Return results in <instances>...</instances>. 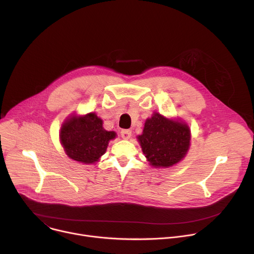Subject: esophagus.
I'll use <instances>...</instances> for the list:
<instances>
[{
	"label": "esophagus",
	"instance_id": "esophagus-1",
	"mask_svg": "<svg viewBox=\"0 0 254 254\" xmlns=\"http://www.w3.org/2000/svg\"><path fill=\"white\" fill-rule=\"evenodd\" d=\"M121 135L125 139H128L131 136V130L129 129H122L121 130Z\"/></svg>",
	"mask_w": 254,
	"mask_h": 254
}]
</instances>
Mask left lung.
Returning a JSON list of instances; mask_svg holds the SVG:
<instances>
[{
  "mask_svg": "<svg viewBox=\"0 0 254 254\" xmlns=\"http://www.w3.org/2000/svg\"><path fill=\"white\" fill-rule=\"evenodd\" d=\"M187 125L155 114L137 136L143 155L154 167H170L182 160L190 146Z\"/></svg>",
  "mask_w": 254,
  "mask_h": 254,
  "instance_id": "left-lung-1",
  "label": "left lung"
}]
</instances>
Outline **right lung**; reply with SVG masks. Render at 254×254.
I'll use <instances>...</instances> for the list:
<instances>
[{
	"label": "right lung",
	"instance_id": "add662e5",
	"mask_svg": "<svg viewBox=\"0 0 254 254\" xmlns=\"http://www.w3.org/2000/svg\"><path fill=\"white\" fill-rule=\"evenodd\" d=\"M115 131L102 127V121L93 113L81 118L72 117L62 125L60 139L67 156L77 162L92 164L106 151Z\"/></svg>",
	"mask_w": 254,
	"mask_h": 254
}]
</instances>
